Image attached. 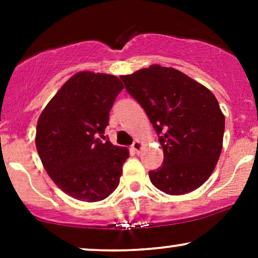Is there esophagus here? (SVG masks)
Masks as SVG:
<instances>
[{
    "label": "esophagus",
    "instance_id": "obj_1",
    "mask_svg": "<svg viewBox=\"0 0 258 258\" xmlns=\"http://www.w3.org/2000/svg\"><path fill=\"white\" fill-rule=\"evenodd\" d=\"M131 147H132V149L138 154L139 152H141V149H142V147H143V144H142V142L135 141V142H133V144H132Z\"/></svg>",
    "mask_w": 258,
    "mask_h": 258
}]
</instances>
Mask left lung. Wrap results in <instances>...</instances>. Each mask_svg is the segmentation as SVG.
<instances>
[{"label": "left lung", "instance_id": "1", "mask_svg": "<svg viewBox=\"0 0 258 258\" xmlns=\"http://www.w3.org/2000/svg\"><path fill=\"white\" fill-rule=\"evenodd\" d=\"M120 79L147 112L164 150L162 166L149 171L153 184L170 195L203 185L223 143L224 115L214 93L185 74L160 65Z\"/></svg>", "mask_w": 258, "mask_h": 258}]
</instances>
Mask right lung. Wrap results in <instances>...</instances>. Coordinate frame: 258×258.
I'll return each instance as SVG.
<instances>
[{
	"instance_id": "right-lung-1",
	"label": "right lung",
	"mask_w": 258,
	"mask_h": 258,
	"mask_svg": "<svg viewBox=\"0 0 258 258\" xmlns=\"http://www.w3.org/2000/svg\"><path fill=\"white\" fill-rule=\"evenodd\" d=\"M122 90L116 76L80 72L38 117L35 143L44 170L74 199L100 201L119 185L128 150L99 136L105 138L109 112Z\"/></svg>"
}]
</instances>
